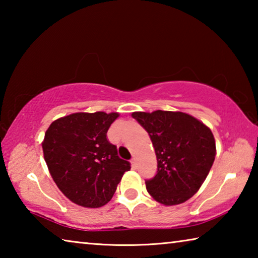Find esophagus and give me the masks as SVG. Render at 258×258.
<instances>
[{
  "instance_id": "obj_1",
  "label": "esophagus",
  "mask_w": 258,
  "mask_h": 258,
  "mask_svg": "<svg viewBox=\"0 0 258 258\" xmlns=\"http://www.w3.org/2000/svg\"><path fill=\"white\" fill-rule=\"evenodd\" d=\"M131 164H132L133 167H137V158L135 157H133L132 160H131Z\"/></svg>"
}]
</instances>
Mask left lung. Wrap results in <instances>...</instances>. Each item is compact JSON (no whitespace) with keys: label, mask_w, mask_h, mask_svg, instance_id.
<instances>
[{"label":"left lung","mask_w":258,"mask_h":258,"mask_svg":"<svg viewBox=\"0 0 258 258\" xmlns=\"http://www.w3.org/2000/svg\"><path fill=\"white\" fill-rule=\"evenodd\" d=\"M150 135L158 169L146 181L156 202L173 206L186 202L203 185L216 156L211 128L189 113L156 110L132 113Z\"/></svg>","instance_id":"1"}]
</instances>
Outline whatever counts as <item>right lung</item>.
<instances>
[{
    "mask_svg": "<svg viewBox=\"0 0 258 258\" xmlns=\"http://www.w3.org/2000/svg\"><path fill=\"white\" fill-rule=\"evenodd\" d=\"M118 112H75L52 121L43 155L59 190L78 206L98 208L110 202L128 161L107 139Z\"/></svg>",
    "mask_w": 258,
    "mask_h": 258,
    "instance_id": "obj_1",
    "label": "right lung"
}]
</instances>
